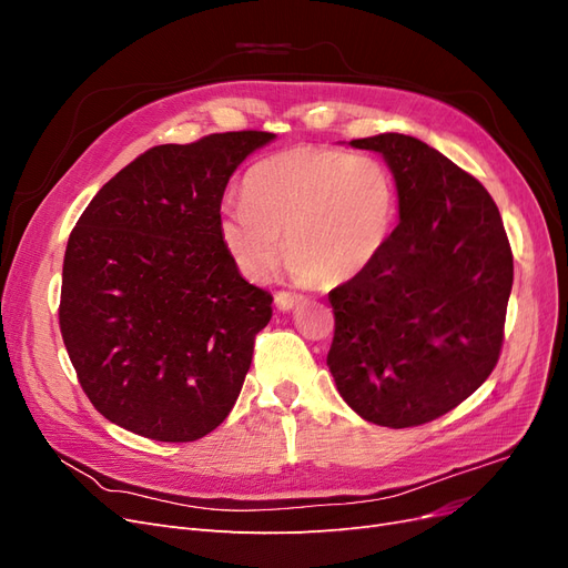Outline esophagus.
I'll list each match as a JSON object with an SVG mask.
<instances>
[{"instance_id": "obj_1", "label": "esophagus", "mask_w": 568, "mask_h": 568, "mask_svg": "<svg viewBox=\"0 0 568 568\" xmlns=\"http://www.w3.org/2000/svg\"><path fill=\"white\" fill-rule=\"evenodd\" d=\"M274 305H277V311L288 313V311H294V307L298 305V298L286 294V291H280V294H274Z\"/></svg>"}]
</instances>
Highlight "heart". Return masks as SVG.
Masks as SVG:
<instances>
[{
    "label": "heart",
    "mask_w": 568,
    "mask_h": 568,
    "mask_svg": "<svg viewBox=\"0 0 568 568\" xmlns=\"http://www.w3.org/2000/svg\"><path fill=\"white\" fill-rule=\"evenodd\" d=\"M242 201L222 205L217 234L255 284L272 277L284 248L296 282H351L379 257L395 217L388 170L365 153L324 146H294L255 163Z\"/></svg>",
    "instance_id": "1"
}]
</instances>
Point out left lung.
I'll return each instance as SVG.
<instances>
[{"label": "left lung", "mask_w": 568, "mask_h": 568, "mask_svg": "<svg viewBox=\"0 0 568 568\" xmlns=\"http://www.w3.org/2000/svg\"><path fill=\"white\" fill-rule=\"evenodd\" d=\"M351 146L386 161L400 222L379 257L329 294L326 365L363 419L419 426L467 400L497 365L511 248L486 186L440 151L398 132Z\"/></svg>", "instance_id": "obj_1"}]
</instances>
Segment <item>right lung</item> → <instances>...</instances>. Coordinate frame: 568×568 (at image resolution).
<instances>
[{
	"instance_id": "obj_1",
	"label": "right lung",
	"mask_w": 568,
	"mask_h": 568,
	"mask_svg": "<svg viewBox=\"0 0 568 568\" xmlns=\"http://www.w3.org/2000/svg\"><path fill=\"white\" fill-rule=\"evenodd\" d=\"M272 132L161 144L99 189L63 257L59 324L78 382L109 422L163 443L217 428L242 393L272 296L217 234L234 170Z\"/></svg>"
}]
</instances>
